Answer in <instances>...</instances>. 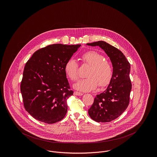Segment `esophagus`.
<instances>
[{"label": "esophagus", "mask_w": 157, "mask_h": 157, "mask_svg": "<svg viewBox=\"0 0 157 157\" xmlns=\"http://www.w3.org/2000/svg\"><path fill=\"white\" fill-rule=\"evenodd\" d=\"M74 95H78V96H82V95H83V94L81 93V92H79L75 91L74 92Z\"/></svg>", "instance_id": "esophagus-1"}]
</instances>
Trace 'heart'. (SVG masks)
Segmentation results:
<instances>
[{"mask_svg": "<svg viewBox=\"0 0 157 157\" xmlns=\"http://www.w3.org/2000/svg\"><path fill=\"white\" fill-rule=\"evenodd\" d=\"M82 59L90 67L86 73L87 77L75 83L74 88L82 92H90L95 90L98 85L103 87L109 84L112 78V66L101 54L88 51L82 55ZM65 72L72 81H76L79 78L78 63L76 60L73 58L67 60L65 65Z\"/></svg>", "mask_w": 157, "mask_h": 157, "instance_id": "1", "label": "heart"}]
</instances>
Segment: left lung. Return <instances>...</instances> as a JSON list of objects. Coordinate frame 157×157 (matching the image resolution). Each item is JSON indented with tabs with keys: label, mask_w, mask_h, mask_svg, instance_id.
<instances>
[{
	"label": "left lung",
	"mask_w": 157,
	"mask_h": 157,
	"mask_svg": "<svg viewBox=\"0 0 157 157\" xmlns=\"http://www.w3.org/2000/svg\"><path fill=\"white\" fill-rule=\"evenodd\" d=\"M86 45L99 46L112 63L113 72L109 84L106 90L95 98L88 109L90 117L95 121L110 122L120 117L129 104L132 88L129 78L130 64L123 53L106 42L100 40Z\"/></svg>",
	"instance_id": "obj_1"
}]
</instances>
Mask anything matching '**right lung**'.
Wrapping results in <instances>:
<instances>
[{
    "mask_svg": "<svg viewBox=\"0 0 157 157\" xmlns=\"http://www.w3.org/2000/svg\"><path fill=\"white\" fill-rule=\"evenodd\" d=\"M81 45L53 44L36 51L26 62L21 91L25 109L46 124L62 120L67 112L70 90L65 65Z\"/></svg>",
    "mask_w": 157,
    "mask_h": 157,
    "instance_id": "1",
    "label": "right lung"
}]
</instances>
